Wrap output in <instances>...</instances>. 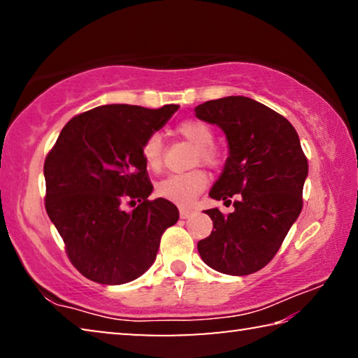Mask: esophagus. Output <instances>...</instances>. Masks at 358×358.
Instances as JSON below:
<instances>
[{
    "mask_svg": "<svg viewBox=\"0 0 358 358\" xmlns=\"http://www.w3.org/2000/svg\"><path fill=\"white\" fill-rule=\"evenodd\" d=\"M196 211L191 210V208H180V216L181 220H187V217H191Z\"/></svg>",
    "mask_w": 358,
    "mask_h": 358,
    "instance_id": "esophagus-1",
    "label": "esophagus"
}]
</instances>
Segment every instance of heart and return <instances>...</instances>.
<instances>
[{
  "label": "heart",
  "instance_id": "heart-1",
  "mask_svg": "<svg viewBox=\"0 0 358 358\" xmlns=\"http://www.w3.org/2000/svg\"><path fill=\"white\" fill-rule=\"evenodd\" d=\"M181 137L192 143L196 150V162H203L210 167L221 164V155L213 147L215 134L208 124L197 120H185L177 126ZM164 143L159 132H151L142 145V156L150 171H159L162 167ZM208 185V175L202 169H194L189 172L172 173L157 183V194L169 202L177 205H189Z\"/></svg>",
  "mask_w": 358,
  "mask_h": 358
}]
</instances>
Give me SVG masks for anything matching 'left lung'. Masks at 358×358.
Listing matches in <instances>:
<instances>
[{
    "instance_id": "left-lung-1",
    "label": "left lung",
    "mask_w": 358,
    "mask_h": 358,
    "mask_svg": "<svg viewBox=\"0 0 358 358\" xmlns=\"http://www.w3.org/2000/svg\"><path fill=\"white\" fill-rule=\"evenodd\" d=\"M196 117L222 129L229 156L210 191L235 210H205L213 229L197 243L205 264L220 273L245 276L270 262L299 217L308 161L299 134L282 115L245 96L207 101Z\"/></svg>"
}]
</instances>
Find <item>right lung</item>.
<instances>
[{
  "label": "right lung",
  "mask_w": 358,
  "mask_h": 358,
  "mask_svg": "<svg viewBox=\"0 0 358 358\" xmlns=\"http://www.w3.org/2000/svg\"><path fill=\"white\" fill-rule=\"evenodd\" d=\"M180 106L110 104L66 123L45 157V210L72 265L99 284L137 280L153 265L178 208L153 191L142 145ZM139 202L132 212L122 203Z\"/></svg>",
  "instance_id": "obj_1"
}]
</instances>
